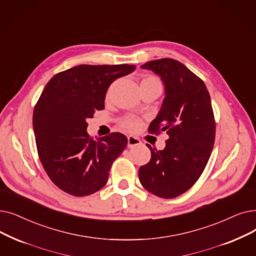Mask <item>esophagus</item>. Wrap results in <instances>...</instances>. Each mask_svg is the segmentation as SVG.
<instances>
[{"mask_svg": "<svg viewBox=\"0 0 256 256\" xmlns=\"http://www.w3.org/2000/svg\"><path fill=\"white\" fill-rule=\"evenodd\" d=\"M141 141L139 138L135 137V136H128V148H134L137 146H140Z\"/></svg>", "mask_w": 256, "mask_h": 256, "instance_id": "esophagus-1", "label": "esophagus"}]
</instances>
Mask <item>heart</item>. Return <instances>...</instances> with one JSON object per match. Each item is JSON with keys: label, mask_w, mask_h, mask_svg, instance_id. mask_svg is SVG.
<instances>
[{"label": "heart", "mask_w": 256, "mask_h": 256, "mask_svg": "<svg viewBox=\"0 0 256 256\" xmlns=\"http://www.w3.org/2000/svg\"><path fill=\"white\" fill-rule=\"evenodd\" d=\"M142 82H160L156 77L154 76H146L144 77ZM120 126L122 128L128 132H134L137 130L141 126V120L135 116H126L120 121Z\"/></svg>", "instance_id": "heart-1"}]
</instances>
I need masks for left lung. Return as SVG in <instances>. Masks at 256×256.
I'll return each mask as SVG.
<instances>
[{
    "label": "left lung",
    "mask_w": 256,
    "mask_h": 256,
    "mask_svg": "<svg viewBox=\"0 0 256 256\" xmlns=\"http://www.w3.org/2000/svg\"><path fill=\"white\" fill-rule=\"evenodd\" d=\"M161 77L165 98L150 132H166L162 150H150V161L139 168L142 186L152 194L172 198L187 192L202 174L216 138V121L204 82L172 58L141 66Z\"/></svg>",
    "instance_id": "left-lung-1"
}]
</instances>
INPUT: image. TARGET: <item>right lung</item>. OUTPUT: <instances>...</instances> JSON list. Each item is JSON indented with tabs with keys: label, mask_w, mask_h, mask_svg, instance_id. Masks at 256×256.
<instances>
[{
	"label": "right lung",
	"mask_w": 256,
	"mask_h": 256,
	"mask_svg": "<svg viewBox=\"0 0 256 256\" xmlns=\"http://www.w3.org/2000/svg\"><path fill=\"white\" fill-rule=\"evenodd\" d=\"M136 69L134 64H80L55 74L33 110L40 160L50 180L64 192L84 196L106 184L113 162L126 148L120 132L92 139L86 128L104 108L110 84Z\"/></svg>",
	"instance_id": "right-lung-1"
}]
</instances>
